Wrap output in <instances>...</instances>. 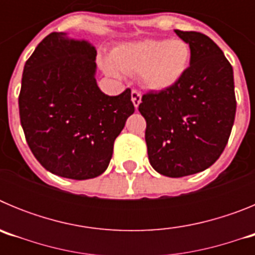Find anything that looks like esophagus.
<instances>
[{"mask_svg":"<svg viewBox=\"0 0 255 255\" xmlns=\"http://www.w3.org/2000/svg\"><path fill=\"white\" fill-rule=\"evenodd\" d=\"M131 101H132V103H134V107L138 108L139 105H140V102H141V94L136 91H132L131 92Z\"/></svg>","mask_w":255,"mask_h":255,"instance_id":"obj_1","label":"esophagus"}]
</instances>
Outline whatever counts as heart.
I'll list each match as a JSON object with an SVG mask.
<instances>
[{
	"label": "heart",
	"instance_id": "b5f03b06",
	"mask_svg": "<svg viewBox=\"0 0 255 255\" xmlns=\"http://www.w3.org/2000/svg\"><path fill=\"white\" fill-rule=\"evenodd\" d=\"M191 60L190 46L182 39H145L119 46L112 61H103L108 75L138 74L145 89L164 92L176 87L185 76Z\"/></svg>",
	"mask_w": 255,
	"mask_h": 255
}]
</instances>
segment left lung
Segmentation results:
<instances>
[{
  "mask_svg": "<svg viewBox=\"0 0 255 255\" xmlns=\"http://www.w3.org/2000/svg\"><path fill=\"white\" fill-rule=\"evenodd\" d=\"M175 33L190 46V66L176 87L144 94L139 105L148 158L167 177L211 167L226 147L236 112L233 66L224 52L202 33Z\"/></svg>",
  "mask_w": 255,
  "mask_h": 255,
  "instance_id": "1",
  "label": "left lung"
}]
</instances>
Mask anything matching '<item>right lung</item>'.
<instances>
[{"label": "right lung", "instance_id": "obj_1", "mask_svg": "<svg viewBox=\"0 0 255 255\" xmlns=\"http://www.w3.org/2000/svg\"><path fill=\"white\" fill-rule=\"evenodd\" d=\"M96 56L89 40L55 31L24 66L20 123L31 153L57 176L87 180L102 175L115 139L134 114L130 89L110 97L98 88Z\"/></svg>", "mask_w": 255, "mask_h": 255}]
</instances>
